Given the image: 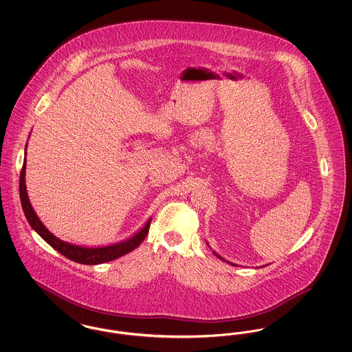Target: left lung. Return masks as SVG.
<instances>
[{
    "label": "left lung",
    "mask_w": 352,
    "mask_h": 352,
    "mask_svg": "<svg viewBox=\"0 0 352 352\" xmlns=\"http://www.w3.org/2000/svg\"><path fill=\"white\" fill-rule=\"evenodd\" d=\"M207 245H208V243H207ZM210 247V245H208ZM214 254L218 257V258H220V260H223V261H226V263H228V264H231V265H234V264H232V263H230V261H227V260H224L221 256H219L218 253L217 252L214 251Z\"/></svg>",
    "instance_id": "left-lung-1"
}]
</instances>
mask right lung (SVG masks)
Masks as SVG:
<instances>
[{"label":"right lung","mask_w":352,"mask_h":352,"mask_svg":"<svg viewBox=\"0 0 352 352\" xmlns=\"http://www.w3.org/2000/svg\"><path fill=\"white\" fill-rule=\"evenodd\" d=\"M26 154H28V144L25 146L23 166H22L21 175H19V198H21L22 210H23L25 217L28 219V221L32 226L34 231L39 234L47 244H50L55 251L62 253L65 257H67L68 260H72L75 263L84 264V265H98V264H104V263L116 260L118 257L133 251L144 241L145 236L149 232L151 218L148 219V221L131 237L118 241V243H113V244L100 245V247H83V245L71 244V243L60 240L55 234H51L50 231L45 227V224L41 221V219L38 218V215L34 211L33 206L30 203V199H29V195H28L26 181H25Z\"/></svg>","instance_id":"1"}]
</instances>
